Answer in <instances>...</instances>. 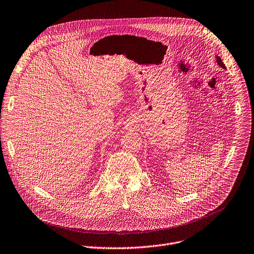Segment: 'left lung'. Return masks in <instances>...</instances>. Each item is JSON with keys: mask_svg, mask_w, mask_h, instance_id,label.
<instances>
[{"mask_svg": "<svg viewBox=\"0 0 254 254\" xmlns=\"http://www.w3.org/2000/svg\"><path fill=\"white\" fill-rule=\"evenodd\" d=\"M216 58V62H217V64L220 66V67H223V68H226V66H225V64L222 63V61H221V59L219 58V57H215Z\"/></svg>", "mask_w": 254, "mask_h": 254, "instance_id": "obj_1", "label": "left lung"}]
</instances>
